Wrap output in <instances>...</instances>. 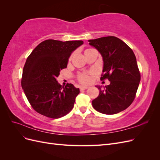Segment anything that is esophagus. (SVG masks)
<instances>
[{"label": "esophagus", "instance_id": "obj_1", "mask_svg": "<svg viewBox=\"0 0 160 160\" xmlns=\"http://www.w3.org/2000/svg\"><path fill=\"white\" fill-rule=\"evenodd\" d=\"M88 88H89L88 87H87V86H81L80 87V89L81 90H85V89H88Z\"/></svg>", "mask_w": 160, "mask_h": 160}]
</instances>
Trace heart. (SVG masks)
Wrapping results in <instances>:
<instances>
[{"mask_svg":"<svg viewBox=\"0 0 160 160\" xmlns=\"http://www.w3.org/2000/svg\"><path fill=\"white\" fill-rule=\"evenodd\" d=\"M91 49H87L85 51L91 50ZM91 74L88 73V72H82V73L79 74L77 75V79L82 84H89L91 83Z\"/></svg>","mask_w":160,"mask_h":160,"instance_id":"1","label":"heart"}]
</instances>
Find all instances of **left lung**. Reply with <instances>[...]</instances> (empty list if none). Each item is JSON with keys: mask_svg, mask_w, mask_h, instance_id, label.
I'll list each match as a JSON object with an SVG mask.
<instances>
[{"mask_svg": "<svg viewBox=\"0 0 160 160\" xmlns=\"http://www.w3.org/2000/svg\"><path fill=\"white\" fill-rule=\"evenodd\" d=\"M103 57V69L100 79L110 84L99 89L98 98L92 101L99 112L113 115L132 103L141 79L136 57L132 49L119 38L109 36L88 41Z\"/></svg>", "mask_w": 160, "mask_h": 160, "instance_id": "8db88e82", "label": "left lung"}]
</instances>
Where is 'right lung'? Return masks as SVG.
Returning <instances> with one entry per match:
<instances>
[{
	"label": "right lung",
	"instance_id": "add662e5",
	"mask_svg": "<svg viewBox=\"0 0 160 160\" xmlns=\"http://www.w3.org/2000/svg\"><path fill=\"white\" fill-rule=\"evenodd\" d=\"M83 41L62 42L48 39L38 45L27 57L21 85L31 107L47 118L57 119L69 113L79 89L58 83L61 70L65 69L72 52Z\"/></svg>",
	"mask_w": 160,
	"mask_h": 160
}]
</instances>
